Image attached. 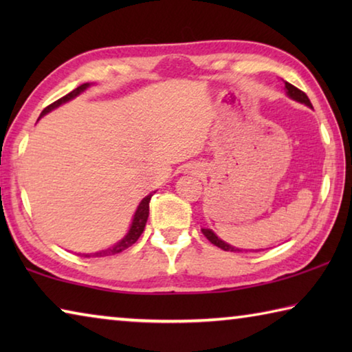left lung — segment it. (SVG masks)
I'll list each match as a JSON object with an SVG mask.
<instances>
[{"mask_svg": "<svg viewBox=\"0 0 352 352\" xmlns=\"http://www.w3.org/2000/svg\"><path fill=\"white\" fill-rule=\"evenodd\" d=\"M284 83H285V94H287L290 99H294V100H296V102L305 104V105L311 107V109H312V104H311V100H309V98L306 96V93H302L301 90H298V88L294 87V85H290L289 82H284ZM201 233L205 234L206 239L210 241L211 243H214V245L219 247V248L225 250V252H234V253L243 252L242 248H237V247L230 245V243H226L225 241L220 239V237L216 233H214L212 230H210V228H201Z\"/></svg>", "mask_w": 352, "mask_h": 352, "instance_id": "8db88e82", "label": "left lung"}]
</instances>
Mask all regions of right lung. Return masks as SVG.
Segmentation results:
<instances>
[{"mask_svg": "<svg viewBox=\"0 0 352 352\" xmlns=\"http://www.w3.org/2000/svg\"><path fill=\"white\" fill-rule=\"evenodd\" d=\"M91 85H93V83H82L80 87H77L76 90L68 93L67 96H63V98H60L58 100H56L54 104L47 105L46 109L41 111L40 118H43L50 111L56 110L57 107H60L62 104H67V102H69V100H73L74 98L79 96V94H82L83 91L87 90V88H90ZM153 194H155V190H153V192L148 194V195H146V197L140 201V205H138V208H136V211L133 214V219H132V223H130V228H129L126 236H124L121 241L116 242L115 245H111L109 248L99 250V252H94V253H79V254L80 256H85V258H90V256H93V258H100V256H111V254L121 253L126 248L132 247L133 243L140 239V236L142 234V231H144V226H146L147 217H148V201H151Z\"/></svg>", "mask_w": 352, "mask_h": 352, "instance_id": "right-lung-1", "label": "right lung"}]
</instances>
